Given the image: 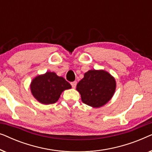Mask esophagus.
<instances>
[{
  "mask_svg": "<svg viewBox=\"0 0 152 152\" xmlns=\"http://www.w3.org/2000/svg\"><path fill=\"white\" fill-rule=\"evenodd\" d=\"M76 85H77V82H71V86H72V88H75Z\"/></svg>",
  "mask_w": 152,
  "mask_h": 152,
  "instance_id": "34e87169",
  "label": "esophagus"
}]
</instances>
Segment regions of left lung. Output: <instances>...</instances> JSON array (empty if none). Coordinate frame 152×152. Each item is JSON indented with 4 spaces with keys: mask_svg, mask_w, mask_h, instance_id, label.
<instances>
[{
    "mask_svg": "<svg viewBox=\"0 0 152 152\" xmlns=\"http://www.w3.org/2000/svg\"><path fill=\"white\" fill-rule=\"evenodd\" d=\"M116 88L115 78L104 70H90L85 72L77 85L82 101L93 108L105 105L113 96Z\"/></svg>",
    "mask_w": 152,
    "mask_h": 152,
    "instance_id": "obj_1",
    "label": "left lung"
}]
</instances>
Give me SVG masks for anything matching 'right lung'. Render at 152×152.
<instances>
[{
    "label": "right lung",
    "instance_id": "add662e5",
    "mask_svg": "<svg viewBox=\"0 0 152 152\" xmlns=\"http://www.w3.org/2000/svg\"><path fill=\"white\" fill-rule=\"evenodd\" d=\"M30 88L33 97L39 102L51 104L57 102L63 91L71 88V85L55 72L48 71L35 77Z\"/></svg>",
    "mask_w": 152,
    "mask_h": 152
}]
</instances>
